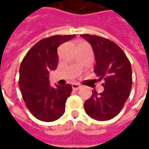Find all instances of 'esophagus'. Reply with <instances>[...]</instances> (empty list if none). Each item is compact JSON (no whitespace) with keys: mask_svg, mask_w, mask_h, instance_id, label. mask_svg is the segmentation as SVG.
Listing matches in <instances>:
<instances>
[{"mask_svg":"<svg viewBox=\"0 0 149 149\" xmlns=\"http://www.w3.org/2000/svg\"><path fill=\"white\" fill-rule=\"evenodd\" d=\"M80 88H81V86H79V84H77V83L72 84V89H73L74 90H78V89H79Z\"/></svg>","mask_w":149,"mask_h":149,"instance_id":"obj_1","label":"esophagus"}]
</instances>
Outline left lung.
<instances>
[{
    "label": "left lung",
    "instance_id": "8db88e82",
    "mask_svg": "<svg viewBox=\"0 0 149 149\" xmlns=\"http://www.w3.org/2000/svg\"><path fill=\"white\" fill-rule=\"evenodd\" d=\"M94 52V72L99 79H104V91H93L84 107L89 117L98 121H106L120 112L128 99L132 87V68L130 60L117 45L97 35L81 34Z\"/></svg>",
    "mask_w": 149,
    "mask_h": 149
}]
</instances>
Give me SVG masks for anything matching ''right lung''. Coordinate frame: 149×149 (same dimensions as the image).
Here are the masks:
<instances>
[{
    "instance_id": "right-lung-1",
    "label": "right lung",
    "mask_w": 149,
    "mask_h": 149,
    "mask_svg": "<svg viewBox=\"0 0 149 149\" xmlns=\"http://www.w3.org/2000/svg\"><path fill=\"white\" fill-rule=\"evenodd\" d=\"M74 36L55 35L41 39L28 51L20 64L19 86L23 100L28 110L41 121H55L65 112L72 86L67 84L52 87L49 74L57 68L58 47Z\"/></svg>"
}]
</instances>
